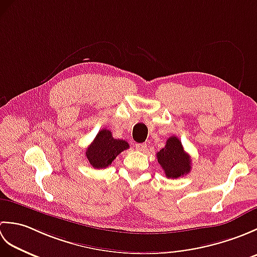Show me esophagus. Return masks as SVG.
I'll use <instances>...</instances> for the list:
<instances>
[{"instance_id": "34e87169", "label": "esophagus", "mask_w": 257, "mask_h": 257, "mask_svg": "<svg viewBox=\"0 0 257 257\" xmlns=\"http://www.w3.org/2000/svg\"><path fill=\"white\" fill-rule=\"evenodd\" d=\"M136 149L138 151H146L147 150V144H137L136 145Z\"/></svg>"}]
</instances>
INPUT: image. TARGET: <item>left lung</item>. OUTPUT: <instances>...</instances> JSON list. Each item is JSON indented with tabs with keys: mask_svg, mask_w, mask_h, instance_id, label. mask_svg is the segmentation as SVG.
Listing matches in <instances>:
<instances>
[{
	"mask_svg": "<svg viewBox=\"0 0 257 257\" xmlns=\"http://www.w3.org/2000/svg\"><path fill=\"white\" fill-rule=\"evenodd\" d=\"M157 158L168 179L183 177L191 171V158L174 136L167 140L165 148L158 151Z\"/></svg>",
	"mask_w": 257,
	"mask_h": 257,
	"instance_id": "8db88e82",
	"label": "left lung"
}]
</instances>
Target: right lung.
<instances>
[{"instance_id":"right-lung-1","label":"right lung","mask_w":257,"mask_h":257,"mask_svg":"<svg viewBox=\"0 0 257 257\" xmlns=\"http://www.w3.org/2000/svg\"><path fill=\"white\" fill-rule=\"evenodd\" d=\"M128 148L129 145L127 141L114 139L111 132L101 129L87 148L86 157L92 168L105 169L111 165V162L116 159L120 152Z\"/></svg>"}]
</instances>
